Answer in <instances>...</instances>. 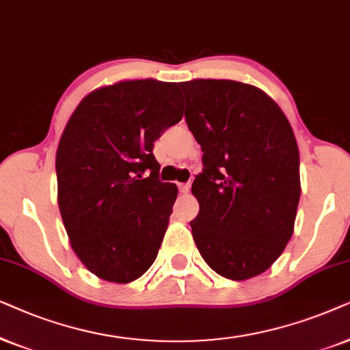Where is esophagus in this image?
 Segmentation results:
<instances>
[{"label": "esophagus", "mask_w": 350, "mask_h": 350, "mask_svg": "<svg viewBox=\"0 0 350 350\" xmlns=\"http://www.w3.org/2000/svg\"><path fill=\"white\" fill-rule=\"evenodd\" d=\"M179 192L180 193H189L190 192V184H179Z\"/></svg>", "instance_id": "34e87169"}]
</instances>
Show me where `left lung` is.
<instances>
[{
    "instance_id": "8db88e82",
    "label": "left lung",
    "mask_w": 350,
    "mask_h": 350,
    "mask_svg": "<svg viewBox=\"0 0 350 350\" xmlns=\"http://www.w3.org/2000/svg\"><path fill=\"white\" fill-rule=\"evenodd\" d=\"M180 88L185 121L203 150V172L192 184L195 245L219 275L248 280L275 262L295 230V133L277 102L253 85L197 78Z\"/></svg>"
}]
</instances>
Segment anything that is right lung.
<instances>
[{
    "mask_svg": "<svg viewBox=\"0 0 350 350\" xmlns=\"http://www.w3.org/2000/svg\"><path fill=\"white\" fill-rule=\"evenodd\" d=\"M180 100L176 83L153 78L97 88L60 136V216L75 254L102 280L129 283L157 259L178 187L158 179L152 150L183 118Z\"/></svg>",
    "mask_w": 350,
    "mask_h": 350,
    "instance_id": "right-lung-1",
    "label": "right lung"
}]
</instances>
